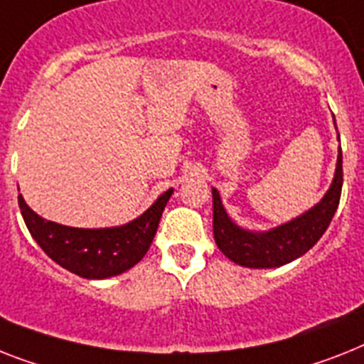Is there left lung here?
Wrapping results in <instances>:
<instances>
[{
    "instance_id": "left-lung-1",
    "label": "left lung",
    "mask_w": 364,
    "mask_h": 364,
    "mask_svg": "<svg viewBox=\"0 0 364 364\" xmlns=\"http://www.w3.org/2000/svg\"><path fill=\"white\" fill-rule=\"evenodd\" d=\"M342 191V152L338 150L335 178L320 203L296 218L268 232H249L234 225L225 212L218 189L214 197V238L221 253L232 262L247 268H279L301 257L322 238L341 203Z\"/></svg>"
}]
</instances>
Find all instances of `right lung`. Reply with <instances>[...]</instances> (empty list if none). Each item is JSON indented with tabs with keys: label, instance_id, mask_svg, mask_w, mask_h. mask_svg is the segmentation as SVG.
Segmentation results:
<instances>
[{
	"label": "right lung",
	"instance_id": "add662e5",
	"mask_svg": "<svg viewBox=\"0 0 364 364\" xmlns=\"http://www.w3.org/2000/svg\"><path fill=\"white\" fill-rule=\"evenodd\" d=\"M171 193L173 189H167L145 214L113 229L65 227L35 214L22 195H18V204L27 229L48 257L80 277L106 279L130 269L145 257Z\"/></svg>",
	"mask_w": 364,
	"mask_h": 364
}]
</instances>
